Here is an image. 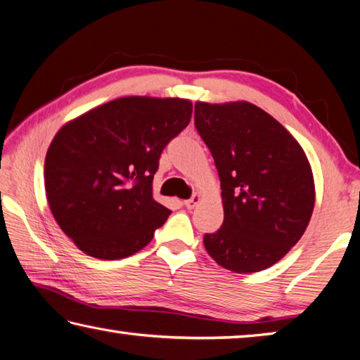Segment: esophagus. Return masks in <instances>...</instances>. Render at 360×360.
I'll list each match as a JSON object with an SVG mask.
<instances>
[{
  "instance_id": "obj_1",
  "label": "esophagus",
  "mask_w": 360,
  "mask_h": 360,
  "mask_svg": "<svg viewBox=\"0 0 360 360\" xmlns=\"http://www.w3.org/2000/svg\"><path fill=\"white\" fill-rule=\"evenodd\" d=\"M198 201H200V195L195 193V195L190 196L188 200L184 201V206H186L187 209H193V207L196 206V204H198Z\"/></svg>"
}]
</instances>
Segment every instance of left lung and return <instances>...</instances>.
<instances>
[{
  "label": "left lung",
  "instance_id": "left-lung-1",
  "mask_svg": "<svg viewBox=\"0 0 360 360\" xmlns=\"http://www.w3.org/2000/svg\"><path fill=\"white\" fill-rule=\"evenodd\" d=\"M196 131L212 154L221 182L224 220L204 236L218 265L236 273L265 270L304 234L315 187L300 143L257 105L195 104Z\"/></svg>",
  "mask_w": 360,
  "mask_h": 360
}]
</instances>
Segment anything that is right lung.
<instances>
[{
  "label": "right lung",
  "instance_id": "add662e5",
  "mask_svg": "<svg viewBox=\"0 0 360 360\" xmlns=\"http://www.w3.org/2000/svg\"><path fill=\"white\" fill-rule=\"evenodd\" d=\"M192 109L179 98L124 96L62 126L45 158V190L77 248L115 260L151 242L172 214L153 198L154 174Z\"/></svg>",
  "mask_w": 360,
  "mask_h": 360
}]
</instances>
